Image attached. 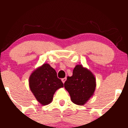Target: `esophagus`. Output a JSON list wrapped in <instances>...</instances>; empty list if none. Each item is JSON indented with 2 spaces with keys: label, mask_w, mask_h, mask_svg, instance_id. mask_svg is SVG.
I'll return each instance as SVG.
<instances>
[{
  "label": "esophagus",
  "mask_w": 128,
  "mask_h": 128,
  "mask_svg": "<svg viewBox=\"0 0 128 128\" xmlns=\"http://www.w3.org/2000/svg\"><path fill=\"white\" fill-rule=\"evenodd\" d=\"M66 79H67V78H62V79H61V80H62V82L63 84H64V82H65Z\"/></svg>",
  "instance_id": "34e87169"
}]
</instances>
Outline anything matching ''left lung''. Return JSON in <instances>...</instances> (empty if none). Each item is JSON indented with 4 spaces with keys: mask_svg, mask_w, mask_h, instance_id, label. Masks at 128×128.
<instances>
[{
    "mask_svg": "<svg viewBox=\"0 0 128 128\" xmlns=\"http://www.w3.org/2000/svg\"><path fill=\"white\" fill-rule=\"evenodd\" d=\"M64 87L68 92L72 102L76 105H84L94 95L96 78L90 70L78 64L73 69V75L67 76Z\"/></svg>",
    "mask_w": 128,
    "mask_h": 128,
    "instance_id": "1",
    "label": "left lung"
}]
</instances>
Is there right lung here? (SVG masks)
<instances>
[{"mask_svg":"<svg viewBox=\"0 0 128 128\" xmlns=\"http://www.w3.org/2000/svg\"><path fill=\"white\" fill-rule=\"evenodd\" d=\"M29 86L36 100L42 105L50 104L56 91L64 86L55 69L48 63L32 72L29 78Z\"/></svg>","mask_w":128,"mask_h":128,"instance_id":"1","label":"right lung"}]
</instances>
